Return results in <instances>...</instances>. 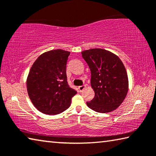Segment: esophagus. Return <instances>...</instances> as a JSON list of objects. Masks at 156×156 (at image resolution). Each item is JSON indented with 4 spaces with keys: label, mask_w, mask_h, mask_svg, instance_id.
I'll return each instance as SVG.
<instances>
[{
    "label": "esophagus",
    "mask_w": 156,
    "mask_h": 156,
    "mask_svg": "<svg viewBox=\"0 0 156 156\" xmlns=\"http://www.w3.org/2000/svg\"><path fill=\"white\" fill-rule=\"evenodd\" d=\"M85 87H86V86L85 85H82V86H79L78 87V89H79V91H80V92H82L83 91L84 89H85Z\"/></svg>",
    "instance_id": "34e87169"
}]
</instances>
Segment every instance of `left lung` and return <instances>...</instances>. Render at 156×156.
I'll use <instances>...</instances> for the list:
<instances>
[{
  "label": "left lung",
  "instance_id": "1",
  "mask_svg": "<svg viewBox=\"0 0 156 156\" xmlns=\"http://www.w3.org/2000/svg\"><path fill=\"white\" fill-rule=\"evenodd\" d=\"M91 71L95 96L87 105L98 113H108L122 104L127 94L129 80L122 62L109 51L96 48L81 52Z\"/></svg>",
  "mask_w": 156,
  "mask_h": 156
}]
</instances>
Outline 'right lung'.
Listing matches in <instances>:
<instances>
[{"label":"right lung","mask_w":156,"mask_h":156,"mask_svg":"<svg viewBox=\"0 0 156 156\" xmlns=\"http://www.w3.org/2000/svg\"><path fill=\"white\" fill-rule=\"evenodd\" d=\"M70 52L51 50L42 54L27 78V89L31 102L39 112L56 115L70 107L76 91L67 83L66 66Z\"/></svg>","instance_id":"add662e5"}]
</instances>
